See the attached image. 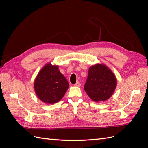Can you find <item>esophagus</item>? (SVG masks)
<instances>
[{
	"label": "esophagus",
	"mask_w": 148,
	"mask_h": 148,
	"mask_svg": "<svg viewBox=\"0 0 148 148\" xmlns=\"http://www.w3.org/2000/svg\"><path fill=\"white\" fill-rule=\"evenodd\" d=\"M81 83L79 82H76V83H75V84H74V86H77V87H80L81 86Z\"/></svg>",
	"instance_id": "obj_1"
}]
</instances>
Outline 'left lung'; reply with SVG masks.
<instances>
[{
    "label": "left lung",
    "mask_w": 148,
    "mask_h": 148,
    "mask_svg": "<svg viewBox=\"0 0 148 148\" xmlns=\"http://www.w3.org/2000/svg\"><path fill=\"white\" fill-rule=\"evenodd\" d=\"M116 86V79L110 69L102 64L89 69L84 90L95 101H105L111 97Z\"/></svg>",
    "instance_id": "obj_1"
}]
</instances>
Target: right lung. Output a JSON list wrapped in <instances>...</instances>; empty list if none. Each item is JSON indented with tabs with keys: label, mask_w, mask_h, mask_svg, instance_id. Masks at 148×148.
Instances as JSON below:
<instances>
[{
	"label": "right lung",
	"mask_w": 148,
	"mask_h": 148,
	"mask_svg": "<svg viewBox=\"0 0 148 148\" xmlns=\"http://www.w3.org/2000/svg\"><path fill=\"white\" fill-rule=\"evenodd\" d=\"M69 86L57 66L50 64L43 67L38 74L34 88L38 97L45 103L53 104L63 98Z\"/></svg>",
	"instance_id": "add662e5"
}]
</instances>
